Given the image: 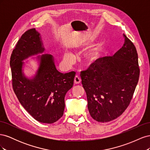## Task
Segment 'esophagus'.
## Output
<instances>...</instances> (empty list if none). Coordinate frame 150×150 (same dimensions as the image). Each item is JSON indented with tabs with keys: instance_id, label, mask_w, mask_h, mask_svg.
<instances>
[{
	"instance_id": "obj_1",
	"label": "esophagus",
	"mask_w": 150,
	"mask_h": 150,
	"mask_svg": "<svg viewBox=\"0 0 150 150\" xmlns=\"http://www.w3.org/2000/svg\"><path fill=\"white\" fill-rule=\"evenodd\" d=\"M81 79L78 76H76L75 78H74V84H79L81 83Z\"/></svg>"
}]
</instances>
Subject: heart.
Here are the masks:
<instances>
[{
    "label": "heart",
    "instance_id": "1",
    "mask_svg": "<svg viewBox=\"0 0 150 150\" xmlns=\"http://www.w3.org/2000/svg\"><path fill=\"white\" fill-rule=\"evenodd\" d=\"M99 54V50L98 48H95L91 50L88 54V57L90 61H94L97 59ZM63 59L64 61L68 65L72 64V63L74 61V57L72 54L69 52H65L63 56Z\"/></svg>",
    "mask_w": 150,
    "mask_h": 150
}]
</instances>
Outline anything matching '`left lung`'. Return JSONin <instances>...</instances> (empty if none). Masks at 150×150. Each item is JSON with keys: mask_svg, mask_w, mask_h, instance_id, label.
Wrapping results in <instances>:
<instances>
[{"mask_svg": "<svg viewBox=\"0 0 150 150\" xmlns=\"http://www.w3.org/2000/svg\"><path fill=\"white\" fill-rule=\"evenodd\" d=\"M122 47L113 56L99 58L81 72L90 115L98 122L121 116L133 98L139 77L137 49L124 34Z\"/></svg>", "mask_w": 150, "mask_h": 150, "instance_id": "1", "label": "left lung"}]
</instances>
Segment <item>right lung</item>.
I'll list each match as a JSON object with an SVG mask.
<instances>
[{
	"mask_svg": "<svg viewBox=\"0 0 150 150\" xmlns=\"http://www.w3.org/2000/svg\"><path fill=\"white\" fill-rule=\"evenodd\" d=\"M44 47L40 34L31 29L22 35L11 56L10 66L13 91L25 110L42 123L51 124L62 116L66 93L73 86L76 72H59L50 54L38 56L39 67L33 78L22 72L23 61L42 53Z\"/></svg>",
	"mask_w": 150,
	"mask_h": 150,
	"instance_id": "add662e5",
	"label": "right lung"
}]
</instances>
